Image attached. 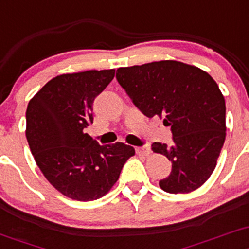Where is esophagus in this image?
<instances>
[{"instance_id": "obj_1", "label": "esophagus", "mask_w": 249, "mask_h": 249, "mask_svg": "<svg viewBox=\"0 0 249 249\" xmlns=\"http://www.w3.org/2000/svg\"><path fill=\"white\" fill-rule=\"evenodd\" d=\"M135 152H136V154H138V156H143V157H146V156H148L149 154V147H147V146H141V147H136L135 148Z\"/></svg>"}]
</instances>
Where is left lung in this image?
Here are the masks:
<instances>
[{"label":"left lung","instance_id":"8db88e82","mask_svg":"<svg viewBox=\"0 0 249 249\" xmlns=\"http://www.w3.org/2000/svg\"><path fill=\"white\" fill-rule=\"evenodd\" d=\"M117 82L147 117L164 119L173 143L154 142L152 151L172 164L159 181L168 194H189L209 179L226 140V102L208 72L176 60L120 68Z\"/></svg>","mask_w":249,"mask_h":249}]
</instances>
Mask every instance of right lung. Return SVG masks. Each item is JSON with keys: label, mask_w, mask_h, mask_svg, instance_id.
I'll return each mask as SVG.
<instances>
[{"label": "right lung", "mask_w": 249, "mask_h": 249, "mask_svg": "<svg viewBox=\"0 0 249 249\" xmlns=\"http://www.w3.org/2000/svg\"><path fill=\"white\" fill-rule=\"evenodd\" d=\"M114 76V69L59 74L28 103L26 138L34 160L52 186L71 199L88 202L108 194L135 154L132 146H101L84 133L93 121V100Z\"/></svg>", "instance_id": "right-lung-1"}]
</instances>
